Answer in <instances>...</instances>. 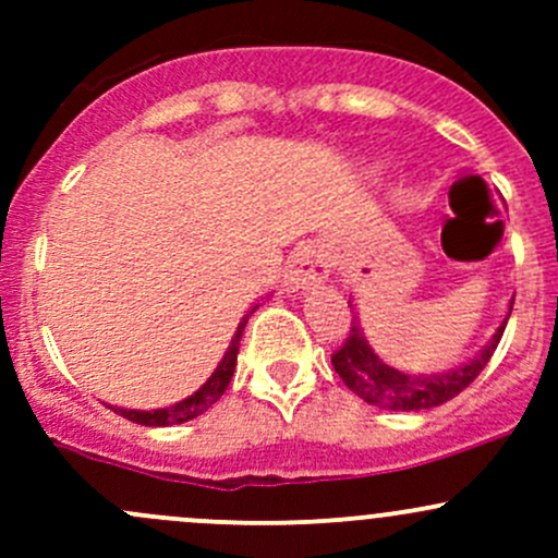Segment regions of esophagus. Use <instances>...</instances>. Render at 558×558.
<instances>
[{
	"mask_svg": "<svg viewBox=\"0 0 558 558\" xmlns=\"http://www.w3.org/2000/svg\"><path fill=\"white\" fill-rule=\"evenodd\" d=\"M329 253L318 243H305L296 247L289 256L283 269L286 289H311V286L324 283L329 278Z\"/></svg>",
	"mask_w": 558,
	"mask_h": 558,
	"instance_id": "1",
	"label": "esophagus"
}]
</instances>
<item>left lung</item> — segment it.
Instances as JSON below:
<instances>
[{"instance_id":"1","label":"left lung","mask_w":558,"mask_h":558,"mask_svg":"<svg viewBox=\"0 0 558 558\" xmlns=\"http://www.w3.org/2000/svg\"><path fill=\"white\" fill-rule=\"evenodd\" d=\"M348 307H351V302H348ZM510 311H513V302H510ZM505 324L499 326L492 342L472 362L448 369V373L408 375L388 367L384 359L369 348V342L364 340V331L359 329L356 318H353L348 340L342 342L340 351L331 353V364H335V373L340 375L342 384L351 388L356 397H362L364 402L388 410H429L453 399L456 393L464 391L483 373V367L492 362L494 351L502 340Z\"/></svg>"}]
</instances>
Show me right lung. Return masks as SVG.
<instances>
[{
    "instance_id": "obj_1",
    "label": "right lung",
    "mask_w": 558,
    "mask_h": 558,
    "mask_svg": "<svg viewBox=\"0 0 558 558\" xmlns=\"http://www.w3.org/2000/svg\"><path fill=\"white\" fill-rule=\"evenodd\" d=\"M256 311V307H253ZM251 311V313H253ZM247 313V315H251ZM247 315L243 320H240L238 331H234L232 337V345L227 348V353H223L221 364L216 367V373L207 378V384L199 388V391H194L191 397H185L183 402L172 404V408H159V410H123V408H112L118 415H123V418L134 421V424H143V426H172V424H183V421H191L196 418V415H202L205 410H210L213 404L218 402V399L223 397V391H227L229 380H232L234 375V367H238V351H240V337H243V329L247 324Z\"/></svg>"
}]
</instances>
